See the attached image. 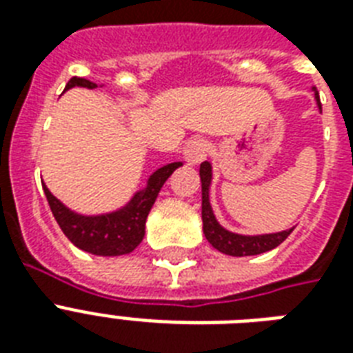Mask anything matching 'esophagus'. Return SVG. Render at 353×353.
<instances>
[{"label": "esophagus", "mask_w": 353, "mask_h": 353, "mask_svg": "<svg viewBox=\"0 0 353 353\" xmlns=\"http://www.w3.org/2000/svg\"><path fill=\"white\" fill-rule=\"evenodd\" d=\"M207 154H209V144H207V141L205 139H190L185 146H183V157H185V161H187L188 165H199L201 161L207 157Z\"/></svg>", "instance_id": "1"}]
</instances>
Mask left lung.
Listing matches in <instances>:
<instances>
[{
  "mask_svg": "<svg viewBox=\"0 0 353 353\" xmlns=\"http://www.w3.org/2000/svg\"><path fill=\"white\" fill-rule=\"evenodd\" d=\"M312 91L315 93L319 112L323 113L317 88H312ZM199 179H201V220H203L205 238L210 245L223 254H229V256L262 254V252H268L274 247H279L295 229V227H291L285 231L268 232V234H240V232L229 231L218 221L214 210H212V205H210V187H212V163L210 161H203L199 165Z\"/></svg>",
  "mask_w": 353,
  "mask_h": 353,
  "instance_id": "left-lung-1",
  "label": "left lung"
}]
</instances>
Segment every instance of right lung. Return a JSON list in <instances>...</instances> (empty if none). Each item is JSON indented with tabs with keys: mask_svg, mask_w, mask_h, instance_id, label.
<instances>
[{
	"mask_svg": "<svg viewBox=\"0 0 353 353\" xmlns=\"http://www.w3.org/2000/svg\"><path fill=\"white\" fill-rule=\"evenodd\" d=\"M73 88L95 90V88H102V84L73 77L65 85V91ZM179 166H183L181 161L168 163L157 168L146 179V187L135 190L132 198L122 207L110 212H101V214H82V212L69 209L57 196H52L46 183L41 185H43V192H46L54 220L58 221L63 234L68 236L73 245L97 256H121V254L132 252L143 241L144 225H146L150 209L155 203L157 194L166 179Z\"/></svg>",
	"mask_w": 353,
	"mask_h": 353,
	"instance_id": "1",
	"label": "right lung"
}]
</instances>
